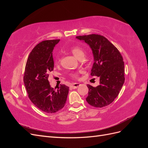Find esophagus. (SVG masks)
<instances>
[{"instance_id": "obj_1", "label": "esophagus", "mask_w": 148, "mask_h": 148, "mask_svg": "<svg viewBox=\"0 0 148 148\" xmlns=\"http://www.w3.org/2000/svg\"><path fill=\"white\" fill-rule=\"evenodd\" d=\"M79 85H80V84L78 83H73L72 84H71L70 88L72 89H77L79 87Z\"/></svg>"}]
</instances>
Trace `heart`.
<instances>
[{"instance_id":"1","label":"heart","mask_w":148,"mask_h":148,"mask_svg":"<svg viewBox=\"0 0 148 148\" xmlns=\"http://www.w3.org/2000/svg\"><path fill=\"white\" fill-rule=\"evenodd\" d=\"M70 51L71 52L73 53V55L77 57V59H79L81 57H83L84 56V51L83 50V49L80 47L79 46H73L70 49ZM60 61V59L59 57H57L55 59V63L57 64L59 63ZM70 76L72 77H77V75L75 73H71Z\"/></svg>"}]
</instances>
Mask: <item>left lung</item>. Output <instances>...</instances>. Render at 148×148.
<instances>
[{
	"mask_svg": "<svg viewBox=\"0 0 148 148\" xmlns=\"http://www.w3.org/2000/svg\"><path fill=\"white\" fill-rule=\"evenodd\" d=\"M77 39L90 47L94 59L91 75L99 78V85L89 89L86 101L95 107H103L112 102L125 82L124 62L118 49L105 37L99 34L79 36Z\"/></svg>",
	"mask_w": 148,
	"mask_h": 148,
	"instance_id": "left-lung-1",
	"label": "left lung"
}]
</instances>
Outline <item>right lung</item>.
<instances>
[{
  "label": "right lung",
  "instance_id": "add662e5",
  "mask_svg": "<svg viewBox=\"0 0 148 148\" xmlns=\"http://www.w3.org/2000/svg\"><path fill=\"white\" fill-rule=\"evenodd\" d=\"M59 41L47 40L37 44L29 53L24 73V84L29 99L39 109L49 114L63 108L69 91L65 84L57 89L51 88L48 81L54 66L53 49Z\"/></svg>",
  "mask_w": 148,
  "mask_h": 148
}]
</instances>
